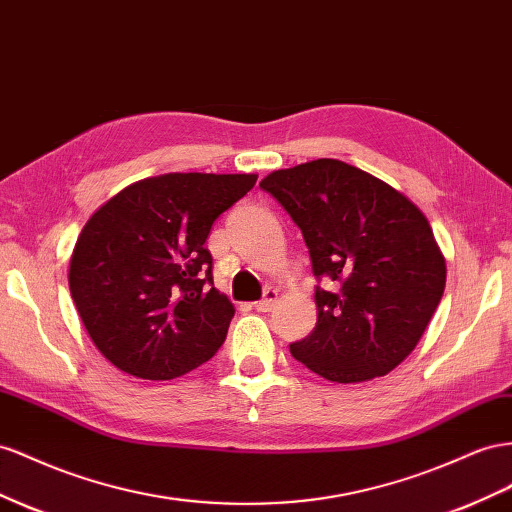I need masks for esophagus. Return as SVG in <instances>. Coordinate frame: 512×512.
I'll use <instances>...</instances> for the list:
<instances>
[{"label":"esophagus","instance_id":"obj_1","mask_svg":"<svg viewBox=\"0 0 512 512\" xmlns=\"http://www.w3.org/2000/svg\"><path fill=\"white\" fill-rule=\"evenodd\" d=\"M275 301H278V290L269 288L267 293H265V297H262L260 301L254 303V308H256L258 312H269V310L275 306Z\"/></svg>","mask_w":512,"mask_h":512}]
</instances>
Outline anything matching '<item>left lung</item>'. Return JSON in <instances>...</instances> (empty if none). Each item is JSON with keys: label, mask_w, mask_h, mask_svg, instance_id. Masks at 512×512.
<instances>
[{"label": "left lung", "mask_w": 512, "mask_h": 512, "mask_svg": "<svg viewBox=\"0 0 512 512\" xmlns=\"http://www.w3.org/2000/svg\"><path fill=\"white\" fill-rule=\"evenodd\" d=\"M260 187L301 228L316 278L319 319L290 344L295 359L336 383L388 375L416 349L446 288V258L407 196L338 159L275 170Z\"/></svg>", "instance_id": "1"}]
</instances>
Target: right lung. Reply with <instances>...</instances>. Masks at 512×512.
<instances>
[{"instance_id":"1","label":"right lung","mask_w":512,"mask_h":512,"mask_svg":"<svg viewBox=\"0 0 512 512\" xmlns=\"http://www.w3.org/2000/svg\"><path fill=\"white\" fill-rule=\"evenodd\" d=\"M256 174L172 172L118 191L79 232L68 286L94 347L137 379L209 362L234 316L204 243Z\"/></svg>"}]
</instances>
